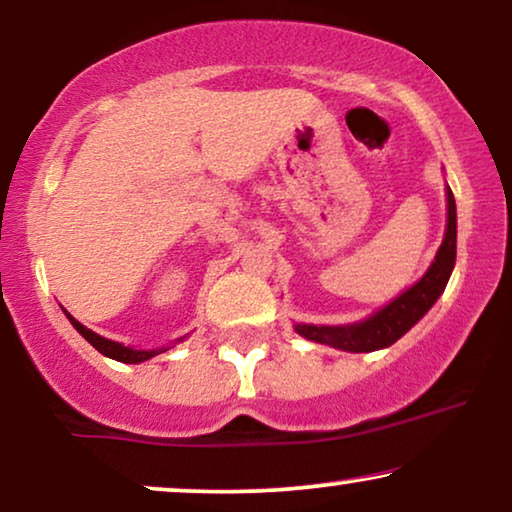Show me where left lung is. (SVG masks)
Returning <instances> with one entry per match:
<instances>
[{"instance_id": "1", "label": "left lung", "mask_w": 512, "mask_h": 512, "mask_svg": "<svg viewBox=\"0 0 512 512\" xmlns=\"http://www.w3.org/2000/svg\"><path fill=\"white\" fill-rule=\"evenodd\" d=\"M447 228L443 244H440L436 258L424 272V277L417 284H412L408 291L384 305L382 310L370 314L368 319L356 321L347 326H314V324H296V333L312 342L331 345L342 352H375L394 345L398 338H403L445 291L450 282L454 261H457V205L454 195L447 186Z\"/></svg>"}]
</instances>
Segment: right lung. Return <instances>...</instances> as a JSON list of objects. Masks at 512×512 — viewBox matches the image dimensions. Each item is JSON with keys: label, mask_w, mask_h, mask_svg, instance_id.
Here are the masks:
<instances>
[{"label": "right lung", "mask_w": 512, "mask_h": 512, "mask_svg": "<svg viewBox=\"0 0 512 512\" xmlns=\"http://www.w3.org/2000/svg\"><path fill=\"white\" fill-rule=\"evenodd\" d=\"M65 314H67L69 324H72L76 331H79L83 338H86L90 345L97 349V352L104 354V356H109V359H116V361H121V363H142V361H149L151 356H156L160 352H165V349H170V347H158V349H132V347H125V345H121V342L107 340V338H102V335H97L95 331H90V328L83 326L81 321H76L67 310H65Z\"/></svg>", "instance_id": "obj_1"}]
</instances>
